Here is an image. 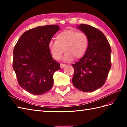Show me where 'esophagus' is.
<instances>
[{"label": "esophagus", "mask_w": 127, "mask_h": 127, "mask_svg": "<svg viewBox=\"0 0 127 127\" xmlns=\"http://www.w3.org/2000/svg\"><path fill=\"white\" fill-rule=\"evenodd\" d=\"M66 64H61V68H64V67L65 66H66Z\"/></svg>", "instance_id": "obj_1"}]
</instances>
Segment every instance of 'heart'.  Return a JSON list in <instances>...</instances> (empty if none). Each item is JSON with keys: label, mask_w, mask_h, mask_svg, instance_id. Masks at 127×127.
<instances>
[{"label": "heart", "mask_w": 127, "mask_h": 127, "mask_svg": "<svg viewBox=\"0 0 127 127\" xmlns=\"http://www.w3.org/2000/svg\"><path fill=\"white\" fill-rule=\"evenodd\" d=\"M89 39L84 32L66 30L58 33L56 41H50L48 47L51 55L56 60L61 58L65 52L64 59L69 61L75 58L79 59L85 55L88 45Z\"/></svg>", "instance_id": "obj_1"}]
</instances>
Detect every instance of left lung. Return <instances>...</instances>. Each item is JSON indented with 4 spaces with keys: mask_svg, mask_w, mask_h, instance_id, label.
Segmentation results:
<instances>
[{
    "mask_svg": "<svg viewBox=\"0 0 127 127\" xmlns=\"http://www.w3.org/2000/svg\"><path fill=\"white\" fill-rule=\"evenodd\" d=\"M77 28L87 35L89 42L85 55L72 65L74 69L72 81L78 90L91 92L106 81L111 67V49L105 35L99 29L85 24Z\"/></svg>",
    "mask_w": 127,
    "mask_h": 127,
    "instance_id": "left-lung-1",
    "label": "left lung"
}]
</instances>
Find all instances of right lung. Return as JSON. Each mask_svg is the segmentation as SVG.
Listing matches in <instances>:
<instances>
[{"instance_id": "1", "label": "right lung", "mask_w": 127, "mask_h": 127, "mask_svg": "<svg viewBox=\"0 0 127 127\" xmlns=\"http://www.w3.org/2000/svg\"><path fill=\"white\" fill-rule=\"evenodd\" d=\"M59 29L57 25L37 27L25 32L13 49V69L21 87L34 95L49 91L54 72L61 69L48 50V42Z\"/></svg>"}]
</instances>
